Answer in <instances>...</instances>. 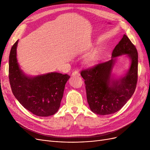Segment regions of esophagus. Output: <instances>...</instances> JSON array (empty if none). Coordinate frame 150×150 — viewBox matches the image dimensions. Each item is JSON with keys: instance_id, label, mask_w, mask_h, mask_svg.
I'll list each match as a JSON object with an SVG mask.
<instances>
[{"instance_id": "obj_1", "label": "esophagus", "mask_w": 150, "mask_h": 150, "mask_svg": "<svg viewBox=\"0 0 150 150\" xmlns=\"http://www.w3.org/2000/svg\"><path fill=\"white\" fill-rule=\"evenodd\" d=\"M79 75H80L79 72L77 71H74V72L72 73V76H79Z\"/></svg>"}]
</instances>
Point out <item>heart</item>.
Listing matches in <instances>:
<instances>
[{
  "instance_id": "obj_1",
  "label": "heart",
  "mask_w": 150,
  "mask_h": 150,
  "mask_svg": "<svg viewBox=\"0 0 150 150\" xmlns=\"http://www.w3.org/2000/svg\"><path fill=\"white\" fill-rule=\"evenodd\" d=\"M99 60V57L97 52L93 51L89 53L88 55L86 57L85 62L86 64L89 66H92L96 64Z\"/></svg>"
}]
</instances>
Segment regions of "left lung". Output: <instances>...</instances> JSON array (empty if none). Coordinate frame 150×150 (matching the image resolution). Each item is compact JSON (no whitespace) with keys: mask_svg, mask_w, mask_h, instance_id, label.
I'll use <instances>...</instances> for the list:
<instances>
[{"mask_svg":"<svg viewBox=\"0 0 150 150\" xmlns=\"http://www.w3.org/2000/svg\"><path fill=\"white\" fill-rule=\"evenodd\" d=\"M128 54L131 66L126 75L119 80L111 79L112 67L116 57ZM138 56L137 49L125 34L112 52L110 61L82 70L87 100L93 112L100 115L118 111L132 96L138 81Z\"/></svg>","mask_w":150,"mask_h":150,"instance_id":"obj_1","label":"left lung"}]
</instances>
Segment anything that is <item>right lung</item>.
<instances>
[{"label": "right lung", "mask_w": 150, "mask_h": 150, "mask_svg": "<svg viewBox=\"0 0 150 150\" xmlns=\"http://www.w3.org/2000/svg\"><path fill=\"white\" fill-rule=\"evenodd\" d=\"M18 40L9 55L8 78L13 94L24 108L38 116L55 114L60 107L65 84L70 76L59 72L30 77L20 69L17 60Z\"/></svg>", "instance_id": "1"}]
</instances>
